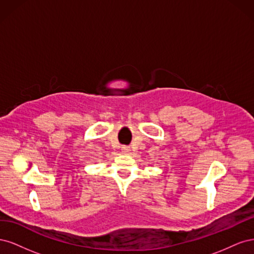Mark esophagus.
Wrapping results in <instances>:
<instances>
[{
    "mask_svg": "<svg viewBox=\"0 0 254 254\" xmlns=\"http://www.w3.org/2000/svg\"><path fill=\"white\" fill-rule=\"evenodd\" d=\"M122 151L124 152V153H128V152L130 151V148L127 147V146H123V147H122Z\"/></svg>",
    "mask_w": 254,
    "mask_h": 254,
    "instance_id": "obj_1",
    "label": "esophagus"
}]
</instances>
